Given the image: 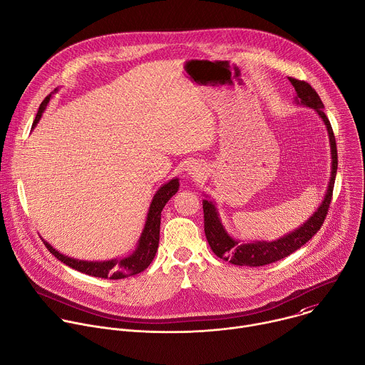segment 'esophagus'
Returning <instances> with one entry per match:
<instances>
[{
    "label": "esophagus",
    "instance_id": "obj_1",
    "mask_svg": "<svg viewBox=\"0 0 365 365\" xmlns=\"http://www.w3.org/2000/svg\"><path fill=\"white\" fill-rule=\"evenodd\" d=\"M186 173L192 179H200L203 176V168L197 162H192L186 166Z\"/></svg>",
    "mask_w": 365,
    "mask_h": 365
}]
</instances>
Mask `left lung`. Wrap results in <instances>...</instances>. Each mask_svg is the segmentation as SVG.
Here are the masks:
<instances>
[{
  "instance_id": "left-lung-1",
  "label": "left lung",
  "mask_w": 365,
  "mask_h": 365,
  "mask_svg": "<svg viewBox=\"0 0 365 365\" xmlns=\"http://www.w3.org/2000/svg\"><path fill=\"white\" fill-rule=\"evenodd\" d=\"M292 82L296 96L294 103L297 106H303L307 108L314 110L319 118L324 121L328 137H329V145H331V178L329 183L324 196L322 203L317 207L315 212L312 214L300 227L296 230L287 232L286 235L277 238V240H250V241H241L230 235L225 225L222 224V220L220 217L217 203L211 199H203V218H205V235L207 242H210L211 250L215 252L217 257L230 262L235 266H248V267H259L266 266L270 263L277 262L287 257L289 254L299 250L302 245H304L312 237H314L322 227L328 207L332 199V190L338 169V153H336V143L335 135L331 127V123L328 117L324 113V103L317 93V91L312 88L304 81H297L294 78H289ZM206 196V195H205ZM207 197V196H206Z\"/></svg>"
}]
</instances>
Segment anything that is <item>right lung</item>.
Segmentation results:
<instances>
[{"instance_id":"right-lung-1","label":"right lung","mask_w":365,"mask_h":365,"mask_svg":"<svg viewBox=\"0 0 365 365\" xmlns=\"http://www.w3.org/2000/svg\"><path fill=\"white\" fill-rule=\"evenodd\" d=\"M58 91L59 89L56 88L50 95H47L44 98V101L40 103V108L33 121L31 130L40 121L51 95L56 93ZM178 190H179V179L173 178L172 180L162 185L159 187V190L154 193L150 207H148V212H147L145 224H144L141 235L137 241V245H135L134 251L125 257L111 258V259H106V262H86V259H78V258L68 257V255L59 252L58 250L51 247L46 240H43V242L47 247V250L53 254L58 259H61L63 264H66L81 273H85L88 276L118 280V279H125V277L138 274V273L144 272L151 264V262L155 257V252H158L159 240H160L162 211H163L165 205L169 202V199L173 195H176Z\"/></svg>"}]
</instances>
